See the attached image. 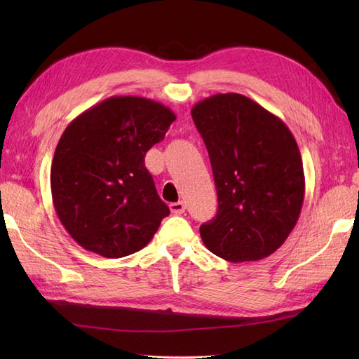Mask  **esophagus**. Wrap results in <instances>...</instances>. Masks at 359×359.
Returning a JSON list of instances; mask_svg holds the SVG:
<instances>
[{
  "label": "esophagus",
  "instance_id": "1",
  "mask_svg": "<svg viewBox=\"0 0 359 359\" xmlns=\"http://www.w3.org/2000/svg\"><path fill=\"white\" fill-rule=\"evenodd\" d=\"M170 210L172 215H184L185 212V203L184 202H174L170 205Z\"/></svg>",
  "mask_w": 359,
  "mask_h": 359
}]
</instances>
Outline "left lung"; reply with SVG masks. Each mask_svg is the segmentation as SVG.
Returning a JSON list of instances; mask_svg holds the SVG:
<instances>
[{
    "label": "left lung",
    "mask_w": 359,
    "mask_h": 359,
    "mask_svg": "<svg viewBox=\"0 0 359 359\" xmlns=\"http://www.w3.org/2000/svg\"><path fill=\"white\" fill-rule=\"evenodd\" d=\"M191 116L208 149L219 201L216 217L201 226L205 247L228 262L270 256L294 228L306 193L292 131L234 93L205 98Z\"/></svg>",
    "instance_id": "obj_1"
}]
</instances>
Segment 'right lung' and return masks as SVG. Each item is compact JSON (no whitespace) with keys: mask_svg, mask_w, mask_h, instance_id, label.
Returning a JSON list of instances; mask_svg holds the SVG:
<instances>
[{"mask_svg":"<svg viewBox=\"0 0 359 359\" xmlns=\"http://www.w3.org/2000/svg\"><path fill=\"white\" fill-rule=\"evenodd\" d=\"M174 120L162 103L120 95L67 125L53 154L50 189L60 222L80 247L117 259L148 245L170 208L144 156Z\"/></svg>","mask_w":359,"mask_h":359,"instance_id":"right-lung-1","label":"right lung"}]
</instances>
